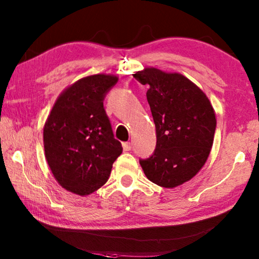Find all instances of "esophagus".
Here are the masks:
<instances>
[{"mask_svg":"<svg viewBox=\"0 0 259 259\" xmlns=\"http://www.w3.org/2000/svg\"><path fill=\"white\" fill-rule=\"evenodd\" d=\"M123 150H124V151H130V150H131V143L130 142L123 143Z\"/></svg>","mask_w":259,"mask_h":259,"instance_id":"esophagus-1","label":"esophagus"}]
</instances>
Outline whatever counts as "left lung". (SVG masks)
Here are the masks:
<instances>
[{
	"label": "left lung",
	"mask_w": 259,
	"mask_h": 259,
	"mask_svg": "<svg viewBox=\"0 0 259 259\" xmlns=\"http://www.w3.org/2000/svg\"><path fill=\"white\" fill-rule=\"evenodd\" d=\"M134 78L148 86L146 99L156 125L153 153L140 164L146 178L173 188L192 179L213 145L216 118L206 94L178 73L145 68Z\"/></svg>",
	"instance_id": "8db88e82"
}]
</instances>
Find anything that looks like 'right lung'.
Here are the masks:
<instances>
[{
  "mask_svg": "<svg viewBox=\"0 0 259 259\" xmlns=\"http://www.w3.org/2000/svg\"><path fill=\"white\" fill-rule=\"evenodd\" d=\"M114 75L80 79L61 94L44 125L45 157L64 188L79 195L98 191L109 178L122 144L103 107Z\"/></svg>",
  "mask_w": 259,
  "mask_h": 259,
  "instance_id": "1",
  "label": "right lung"
}]
</instances>
